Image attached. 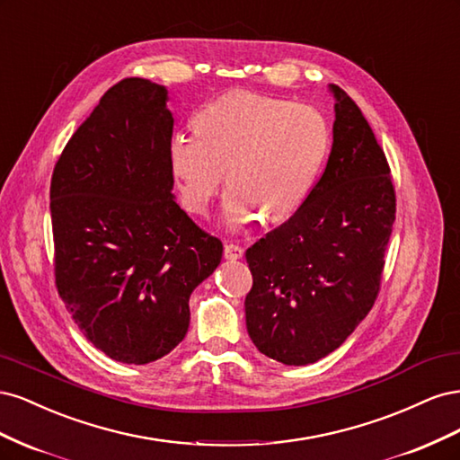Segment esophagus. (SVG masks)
<instances>
[{
  "label": "esophagus",
  "mask_w": 460,
  "mask_h": 460,
  "mask_svg": "<svg viewBox=\"0 0 460 460\" xmlns=\"http://www.w3.org/2000/svg\"><path fill=\"white\" fill-rule=\"evenodd\" d=\"M242 257H243V249L240 245H234V243L225 245V259L226 261H238Z\"/></svg>",
  "instance_id": "esophagus-1"
}]
</instances>
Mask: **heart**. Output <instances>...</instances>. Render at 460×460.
<instances>
[{
	"mask_svg": "<svg viewBox=\"0 0 460 460\" xmlns=\"http://www.w3.org/2000/svg\"><path fill=\"white\" fill-rule=\"evenodd\" d=\"M332 146V128L316 107L235 90L199 109L193 128L176 130L169 164L180 198L205 213L222 180L232 186L225 220L240 228L262 213L280 220L309 198Z\"/></svg>",
	"mask_w": 460,
	"mask_h": 460,
	"instance_id": "1",
	"label": "heart"
}]
</instances>
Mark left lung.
<instances>
[{"instance_id":"left-lung-1","label":"left lung","mask_w":460,"mask_h":460,"mask_svg":"<svg viewBox=\"0 0 460 460\" xmlns=\"http://www.w3.org/2000/svg\"><path fill=\"white\" fill-rule=\"evenodd\" d=\"M328 90L336 120L323 176L294 217L245 252L249 338L289 367L336 351L368 314L395 220L392 176L370 124L340 86Z\"/></svg>"}]
</instances>
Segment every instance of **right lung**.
<instances>
[{
  "instance_id": "obj_1",
  "label": "right lung",
  "mask_w": 460,
  "mask_h": 460,
  "mask_svg": "<svg viewBox=\"0 0 460 460\" xmlns=\"http://www.w3.org/2000/svg\"><path fill=\"white\" fill-rule=\"evenodd\" d=\"M169 90L146 78L109 88L55 164L49 208L55 282L86 340L147 365L184 340L190 296L222 243L172 193Z\"/></svg>"
}]
</instances>
